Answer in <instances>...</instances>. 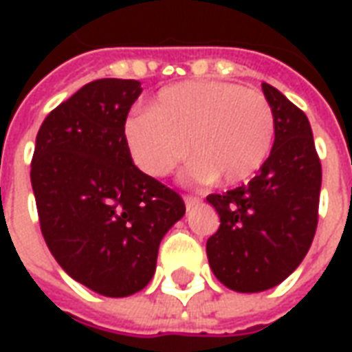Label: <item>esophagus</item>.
Masks as SVG:
<instances>
[{"instance_id": "34e87169", "label": "esophagus", "mask_w": 352, "mask_h": 352, "mask_svg": "<svg viewBox=\"0 0 352 352\" xmlns=\"http://www.w3.org/2000/svg\"><path fill=\"white\" fill-rule=\"evenodd\" d=\"M198 204H199V198H196V196H184V206H186V209L198 206Z\"/></svg>"}]
</instances>
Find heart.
<instances>
[{"instance_id": "b5f03b06", "label": "heart", "mask_w": 352, "mask_h": 352, "mask_svg": "<svg viewBox=\"0 0 352 352\" xmlns=\"http://www.w3.org/2000/svg\"><path fill=\"white\" fill-rule=\"evenodd\" d=\"M131 158L151 177L168 175L188 151L190 177L239 186L258 175L277 138L272 103L224 80H190L156 94L124 122Z\"/></svg>"}]
</instances>
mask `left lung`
Segmentation results:
<instances>
[{
	"label": "left lung",
	"instance_id": "1",
	"mask_svg": "<svg viewBox=\"0 0 352 352\" xmlns=\"http://www.w3.org/2000/svg\"><path fill=\"white\" fill-rule=\"evenodd\" d=\"M277 120L270 160L249 184L209 194L221 226L207 239L209 265L222 285L260 292L279 285L309 251L318 222L322 169L309 120L267 82Z\"/></svg>",
	"mask_w": 352,
	"mask_h": 352
}]
</instances>
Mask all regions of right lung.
Segmentation results:
<instances>
[{
    "label": "right lung",
    "instance_id": "1",
    "mask_svg": "<svg viewBox=\"0 0 352 352\" xmlns=\"http://www.w3.org/2000/svg\"><path fill=\"white\" fill-rule=\"evenodd\" d=\"M141 92L133 79L85 85L43 120L32 158L47 247L69 277L111 298L148 285L162 237L186 209L131 160L124 122Z\"/></svg>",
    "mask_w": 352,
    "mask_h": 352
}]
</instances>
